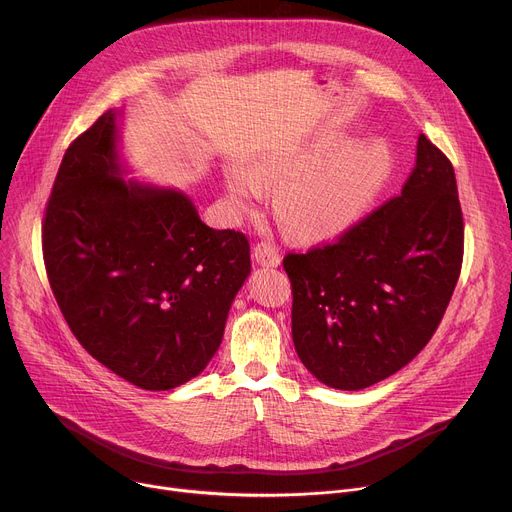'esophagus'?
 I'll use <instances>...</instances> for the list:
<instances>
[{"instance_id": "34e87169", "label": "esophagus", "mask_w": 512, "mask_h": 512, "mask_svg": "<svg viewBox=\"0 0 512 512\" xmlns=\"http://www.w3.org/2000/svg\"><path fill=\"white\" fill-rule=\"evenodd\" d=\"M253 259L263 267H277L282 263V255L269 243H257L253 247Z\"/></svg>"}]
</instances>
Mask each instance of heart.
Returning a JSON list of instances; mask_svg holds the SVG:
<instances>
[{
    "instance_id": "b5f03b06",
    "label": "heart",
    "mask_w": 512,
    "mask_h": 512,
    "mask_svg": "<svg viewBox=\"0 0 512 512\" xmlns=\"http://www.w3.org/2000/svg\"><path fill=\"white\" fill-rule=\"evenodd\" d=\"M396 155L384 138H316L249 169L228 165L224 185L237 208H251L273 188L275 210L298 235L329 237L361 220L390 188Z\"/></svg>"
}]
</instances>
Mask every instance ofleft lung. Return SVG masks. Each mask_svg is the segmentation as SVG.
I'll return each instance as SVG.
<instances>
[{"label": "left lung", "mask_w": 512, "mask_h": 512, "mask_svg": "<svg viewBox=\"0 0 512 512\" xmlns=\"http://www.w3.org/2000/svg\"><path fill=\"white\" fill-rule=\"evenodd\" d=\"M463 259V218L449 159L418 136L400 196L337 243L288 253L292 339L329 388L363 390L410 363L437 331Z\"/></svg>", "instance_id": "1"}]
</instances>
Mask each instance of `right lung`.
I'll return each instance as SVG.
<instances>
[{"instance_id": "1", "label": "right lung", "mask_w": 512, "mask_h": 512, "mask_svg": "<svg viewBox=\"0 0 512 512\" xmlns=\"http://www.w3.org/2000/svg\"><path fill=\"white\" fill-rule=\"evenodd\" d=\"M122 110L67 149L42 226L44 265L85 351L143 390L206 369L251 273L243 232L202 222L177 188L126 179Z\"/></svg>"}]
</instances>
